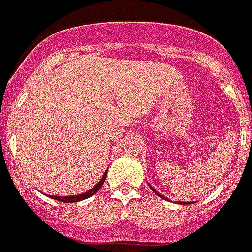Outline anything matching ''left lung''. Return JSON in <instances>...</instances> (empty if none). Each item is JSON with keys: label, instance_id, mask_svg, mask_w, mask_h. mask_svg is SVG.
<instances>
[{"label": "left lung", "instance_id": "8db88e82", "mask_svg": "<svg viewBox=\"0 0 252 252\" xmlns=\"http://www.w3.org/2000/svg\"><path fill=\"white\" fill-rule=\"evenodd\" d=\"M152 189V187H151ZM152 190H153V191H155V194H156V195H158V197H161V198H164V199H165V197H163V195H160V194H158V191H156V190H155V189H152Z\"/></svg>", "mask_w": 252, "mask_h": 252}]
</instances>
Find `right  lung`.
Here are the masks:
<instances>
[{"label":"right lung","instance_id":"obj_1","mask_svg":"<svg viewBox=\"0 0 252 252\" xmlns=\"http://www.w3.org/2000/svg\"><path fill=\"white\" fill-rule=\"evenodd\" d=\"M106 176L107 174L103 175V178H101L100 180H99V183L96 185V186H94L89 191H85L84 194H78V195H72V197H55V195H50V198H53V199H55V201H61V202H78V201H83V199H87V198L92 197L94 194H96V192L100 190V187L103 186V183H104V180H106Z\"/></svg>","mask_w":252,"mask_h":252}]
</instances>
